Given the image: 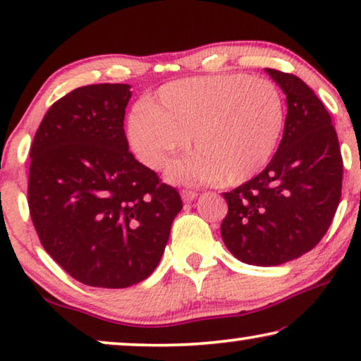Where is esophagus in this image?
Listing matches in <instances>:
<instances>
[{
    "mask_svg": "<svg viewBox=\"0 0 361 361\" xmlns=\"http://www.w3.org/2000/svg\"><path fill=\"white\" fill-rule=\"evenodd\" d=\"M180 195H182V200H184V202H192V200H194V199H195V197H197V195H199V194H197V192H195V190H190V189H184V190H182V192H180Z\"/></svg>",
    "mask_w": 361,
    "mask_h": 361,
    "instance_id": "obj_1",
    "label": "esophagus"
}]
</instances>
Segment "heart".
<instances>
[{"instance_id":"heart-1","label":"heart","mask_w":361,"mask_h":361,"mask_svg":"<svg viewBox=\"0 0 361 361\" xmlns=\"http://www.w3.org/2000/svg\"><path fill=\"white\" fill-rule=\"evenodd\" d=\"M284 126L281 93L266 78L212 75L171 82L133 110L128 140L149 169L161 171L190 137L194 154L171 166L182 184L235 185L268 164Z\"/></svg>"}]
</instances>
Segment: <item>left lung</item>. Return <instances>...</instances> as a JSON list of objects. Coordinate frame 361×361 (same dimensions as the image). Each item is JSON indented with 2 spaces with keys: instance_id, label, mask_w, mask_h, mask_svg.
I'll list each match as a JSON object with an SVG mask.
<instances>
[{
  "instance_id": "8db88e82",
  "label": "left lung",
  "mask_w": 361,
  "mask_h": 361,
  "mask_svg": "<svg viewBox=\"0 0 361 361\" xmlns=\"http://www.w3.org/2000/svg\"><path fill=\"white\" fill-rule=\"evenodd\" d=\"M288 102L283 140L269 164L225 192L220 231L235 258L278 266L307 253L327 233L342 197L343 159L327 108L293 73L266 68Z\"/></svg>"
}]
</instances>
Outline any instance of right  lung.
Masks as SVG:
<instances>
[{
	"label": "right lung",
	"instance_id": "1",
	"mask_svg": "<svg viewBox=\"0 0 361 361\" xmlns=\"http://www.w3.org/2000/svg\"><path fill=\"white\" fill-rule=\"evenodd\" d=\"M125 83L78 87L44 115L31 146L27 204L44 250L93 288L121 289L159 264L182 209L128 149Z\"/></svg>",
	"mask_w": 361,
	"mask_h": 361
}]
</instances>
